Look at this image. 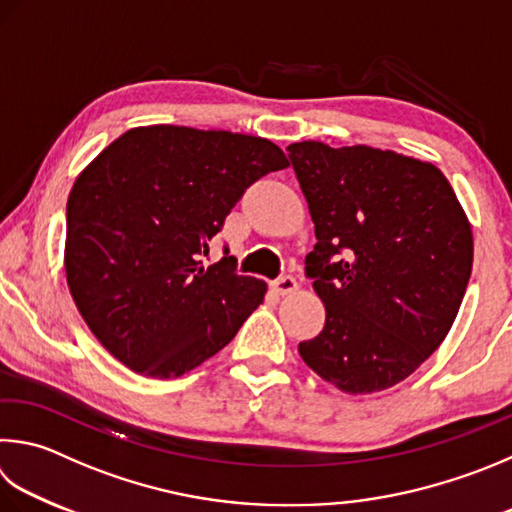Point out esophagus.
<instances>
[{
  "instance_id": "obj_1",
  "label": "esophagus",
  "mask_w": 512,
  "mask_h": 512,
  "mask_svg": "<svg viewBox=\"0 0 512 512\" xmlns=\"http://www.w3.org/2000/svg\"><path fill=\"white\" fill-rule=\"evenodd\" d=\"M273 288L280 295H291V293H295L297 291V282H295V277H291V275H284V277H280V280L277 282H273Z\"/></svg>"
}]
</instances>
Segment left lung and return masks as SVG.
I'll return each mask as SVG.
<instances>
[{"label":"left lung","instance_id":"1","mask_svg":"<svg viewBox=\"0 0 512 512\" xmlns=\"http://www.w3.org/2000/svg\"><path fill=\"white\" fill-rule=\"evenodd\" d=\"M315 224L306 275L327 309L302 360L345 394L401 383L452 329L472 230L439 167L367 145L286 147Z\"/></svg>","mask_w":512,"mask_h":512}]
</instances>
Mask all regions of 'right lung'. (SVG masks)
<instances>
[{
  "label": "right lung",
  "mask_w": 512,
  "mask_h": 512,
  "mask_svg": "<svg viewBox=\"0 0 512 512\" xmlns=\"http://www.w3.org/2000/svg\"><path fill=\"white\" fill-rule=\"evenodd\" d=\"M288 167L259 136L134 127L78 174L64 273L82 320L136 374L179 378L215 356L264 302L232 257L203 266L241 194Z\"/></svg>",
  "instance_id": "obj_1"
}]
</instances>
